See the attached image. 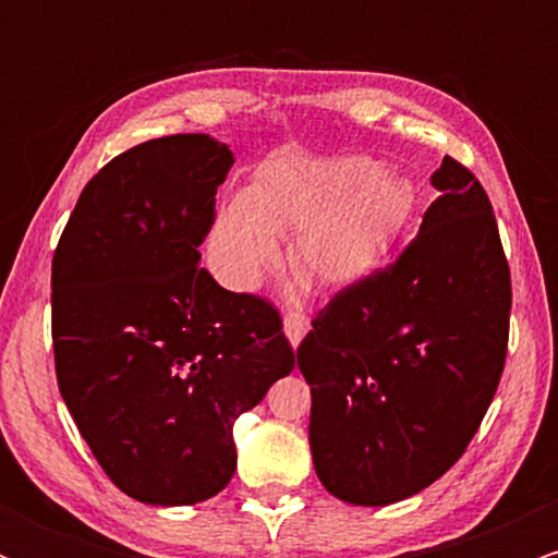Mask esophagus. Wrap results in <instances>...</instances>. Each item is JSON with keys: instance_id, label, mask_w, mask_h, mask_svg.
<instances>
[{"instance_id": "34e87169", "label": "esophagus", "mask_w": 558, "mask_h": 558, "mask_svg": "<svg viewBox=\"0 0 558 558\" xmlns=\"http://www.w3.org/2000/svg\"><path fill=\"white\" fill-rule=\"evenodd\" d=\"M283 330L288 336V341H291L293 349L301 343V338L310 332V319H306L304 315H296V312H288V315L283 317Z\"/></svg>"}]
</instances>
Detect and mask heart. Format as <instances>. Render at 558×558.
Instances as JSON below:
<instances>
[{
    "label": "heart",
    "mask_w": 558,
    "mask_h": 558,
    "mask_svg": "<svg viewBox=\"0 0 558 558\" xmlns=\"http://www.w3.org/2000/svg\"><path fill=\"white\" fill-rule=\"evenodd\" d=\"M417 213L412 181L367 155L317 157L283 149L248 189L217 207L209 262L235 291H254L278 265L291 233V267L317 291H345L386 265Z\"/></svg>",
    "instance_id": "obj_1"
}]
</instances>
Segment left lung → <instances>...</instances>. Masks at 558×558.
I'll use <instances>...</instances> for the list:
<instances>
[{
	"label": "left lung",
	"mask_w": 558,
	"mask_h": 558,
	"mask_svg": "<svg viewBox=\"0 0 558 558\" xmlns=\"http://www.w3.org/2000/svg\"><path fill=\"white\" fill-rule=\"evenodd\" d=\"M430 183L417 239L336 293L296 351L317 477L345 504H396L446 475L504 373L511 278L488 194L451 157Z\"/></svg>",
	"instance_id": "1"
}]
</instances>
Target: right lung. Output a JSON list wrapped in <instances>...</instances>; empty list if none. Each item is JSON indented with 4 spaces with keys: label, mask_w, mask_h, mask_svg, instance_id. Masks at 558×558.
<instances>
[{
    "label": "right lung",
    "mask_w": 558,
    "mask_h": 558,
    "mask_svg": "<svg viewBox=\"0 0 558 558\" xmlns=\"http://www.w3.org/2000/svg\"><path fill=\"white\" fill-rule=\"evenodd\" d=\"M230 165L207 133L133 146L81 191L52 259L60 393L107 477L141 504L226 488L233 422L296 364L270 301L198 267Z\"/></svg>",
    "instance_id": "right-lung-1"
}]
</instances>
